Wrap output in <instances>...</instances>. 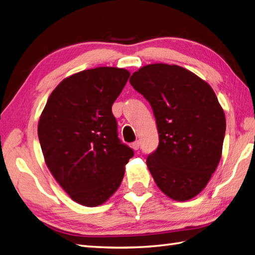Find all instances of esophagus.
<instances>
[{"instance_id": "34e87169", "label": "esophagus", "mask_w": 255, "mask_h": 255, "mask_svg": "<svg viewBox=\"0 0 255 255\" xmlns=\"http://www.w3.org/2000/svg\"><path fill=\"white\" fill-rule=\"evenodd\" d=\"M131 147H132V149H133L134 151L139 150V147H140V141H139V140H135L134 142H132Z\"/></svg>"}]
</instances>
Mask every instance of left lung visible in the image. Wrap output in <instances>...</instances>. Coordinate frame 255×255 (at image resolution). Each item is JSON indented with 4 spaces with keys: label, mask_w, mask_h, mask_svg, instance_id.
I'll list each match as a JSON object with an SVG mask.
<instances>
[{
    "label": "left lung",
    "mask_w": 255,
    "mask_h": 255,
    "mask_svg": "<svg viewBox=\"0 0 255 255\" xmlns=\"http://www.w3.org/2000/svg\"><path fill=\"white\" fill-rule=\"evenodd\" d=\"M150 103L159 143L146 157L157 187L176 201L203 190L222 156L226 120L216 94L177 65L151 64L129 79Z\"/></svg>",
    "instance_id": "8db88e82"
}]
</instances>
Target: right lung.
Listing matches in <instances>:
<instances>
[{"label": "right lung", "instance_id": "add662e5", "mask_svg": "<svg viewBox=\"0 0 255 255\" xmlns=\"http://www.w3.org/2000/svg\"><path fill=\"white\" fill-rule=\"evenodd\" d=\"M129 76L115 67L77 73L53 90L41 114L38 137L46 166L81 205L104 203L121 186L134 154L118 138L112 113Z\"/></svg>", "mask_w": 255, "mask_h": 255}]
</instances>
